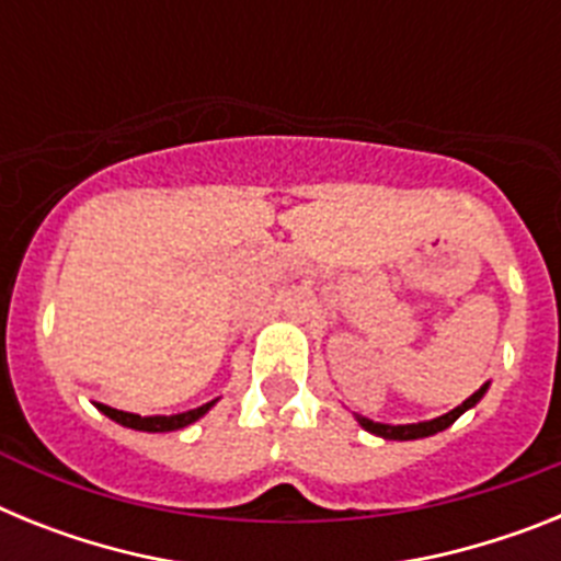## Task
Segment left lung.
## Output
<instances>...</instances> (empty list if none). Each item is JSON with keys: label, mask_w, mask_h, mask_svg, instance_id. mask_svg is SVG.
Returning a JSON list of instances; mask_svg holds the SVG:
<instances>
[{"label": "left lung", "mask_w": 561, "mask_h": 561, "mask_svg": "<svg viewBox=\"0 0 561 561\" xmlns=\"http://www.w3.org/2000/svg\"><path fill=\"white\" fill-rule=\"evenodd\" d=\"M485 388L489 385H483L480 390H474L469 399L463 401V404H458L455 410H449L447 415H438V419L433 421H419V424H379V421H370V419H362V415H356V421H359L362 427L368 430V433L379 435V438H388V440H415V438H427V435H435L440 433V430H447L449 424H455V421L460 419V415L466 413L469 408H474L480 399H483Z\"/></svg>", "instance_id": "left-lung-1"}]
</instances>
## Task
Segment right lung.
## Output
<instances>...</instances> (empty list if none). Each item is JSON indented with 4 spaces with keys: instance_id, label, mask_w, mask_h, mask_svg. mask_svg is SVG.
Segmentation results:
<instances>
[{
    "instance_id": "obj_1",
    "label": "right lung",
    "mask_w": 561,
    "mask_h": 561,
    "mask_svg": "<svg viewBox=\"0 0 561 561\" xmlns=\"http://www.w3.org/2000/svg\"><path fill=\"white\" fill-rule=\"evenodd\" d=\"M216 401H207L202 408L196 410H187V413H176V415H137V413H123V410H114L108 404H98L103 415H108L112 421L123 424V427H131V430H142V433H173V430H182L193 421H199L207 410L213 408Z\"/></svg>"
}]
</instances>
